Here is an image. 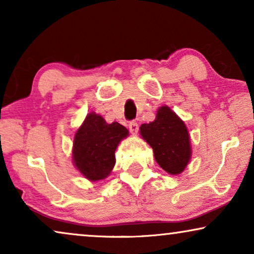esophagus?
Wrapping results in <instances>:
<instances>
[{"instance_id":"obj_1","label":"esophagus","mask_w":254,"mask_h":254,"mask_svg":"<svg viewBox=\"0 0 254 254\" xmlns=\"http://www.w3.org/2000/svg\"><path fill=\"white\" fill-rule=\"evenodd\" d=\"M128 127H129V131L133 135H136L137 131H138V125L137 123H135V121H131V123L128 125Z\"/></svg>"}]
</instances>
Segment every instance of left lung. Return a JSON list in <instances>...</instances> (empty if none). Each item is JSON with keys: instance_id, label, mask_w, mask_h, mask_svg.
<instances>
[{"instance_id": "8db88e82", "label": "left lung", "mask_w": 254, "mask_h": 254, "mask_svg": "<svg viewBox=\"0 0 254 254\" xmlns=\"http://www.w3.org/2000/svg\"><path fill=\"white\" fill-rule=\"evenodd\" d=\"M142 138L152 148L157 164L169 175H180L192 157L186 125L169 106L157 110L154 121L140 127Z\"/></svg>"}]
</instances>
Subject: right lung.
I'll return each mask as SVG.
<instances>
[{
  "label": "right lung",
  "mask_w": 254,
  "mask_h": 254,
  "mask_svg": "<svg viewBox=\"0 0 254 254\" xmlns=\"http://www.w3.org/2000/svg\"><path fill=\"white\" fill-rule=\"evenodd\" d=\"M129 131L119 123L107 124L96 112H90L76 130L72 142V163L90 182L109 177L116 164V149Z\"/></svg>",
  "instance_id": "add662e5"
}]
</instances>
